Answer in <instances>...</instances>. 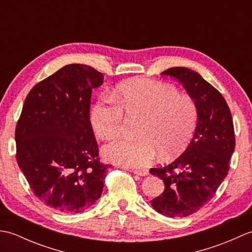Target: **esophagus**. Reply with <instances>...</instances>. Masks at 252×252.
<instances>
[{"label": "esophagus", "mask_w": 252, "mask_h": 252, "mask_svg": "<svg viewBox=\"0 0 252 252\" xmlns=\"http://www.w3.org/2000/svg\"><path fill=\"white\" fill-rule=\"evenodd\" d=\"M132 172L140 176H147L149 174L147 170H132Z\"/></svg>", "instance_id": "esophagus-1"}]
</instances>
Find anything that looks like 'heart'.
<instances>
[{
    "label": "heart",
    "instance_id": "heart-1",
    "mask_svg": "<svg viewBox=\"0 0 252 252\" xmlns=\"http://www.w3.org/2000/svg\"><path fill=\"white\" fill-rule=\"evenodd\" d=\"M115 100L101 98L91 109V125L99 138L111 140L125 127V113L140 119L137 140L106 144L101 155L108 161L126 168L146 167L158 153L163 159L184 153L194 137L199 109L189 95L180 94L172 85L148 79H134L120 84Z\"/></svg>",
    "mask_w": 252,
    "mask_h": 252
}]
</instances>
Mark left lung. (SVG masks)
I'll return each instance as SVG.
<instances>
[{"label": "left lung", "instance_id": "obj_1", "mask_svg": "<svg viewBox=\"0 0 252 252\" xmlns=\"http://www.w3.org/2000/svg\"><path fill=\"white\" fill-rule=\"evenodd\" d=\"M162 76L181 82L199 109L197 130L186 151L165 167L149 170L164 183L162 194L152 200L153 208L163 216L183 218L205 206L227 175L235 149L234 126L222 94L199 73L174 67Z\"/></svg>", "mask_w": 252, "mask_h": 252}]
</instances>
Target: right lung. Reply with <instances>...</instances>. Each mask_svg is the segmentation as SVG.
Returning a JSON list of instances; mask_svg holds the SVG:
<instances>
[{
	"mask_svg": "<svg viewBox=\"0 0 252 252\" xmlns=\"http://www.w3.org/2000/svg\"><path fill=\"white\" fill-rule=\"evenodd\" d=\"M104 82L94 68L71 63L34 85L15 132L17 163L36 197L78 213L101 195L109 164L98 160L90 121L91 95Z\"/></svg>",
	"mask_w": 252,
	"mask_h": 252,
	"instance_id": "add662e5",
	"label": "right lung"
}]
</instances>
